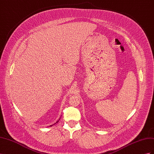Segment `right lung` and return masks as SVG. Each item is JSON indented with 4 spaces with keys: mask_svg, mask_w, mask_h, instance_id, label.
I'll return each instance as SVG.
<instances>
[{
    "mask_svg": "<svg viewBox=\"0 0 154 154\" xmlns=\"http://www.w3.org/2000/svg\"><path fill=\"white\" fill-rule=\"evenodd\" d=\"M56 123H55V124H56ZM52 125H50V126L51 127V126H52Z\"/></svg>",
    "mask_w": 154,
    "mask_h": 154,
    "instance_id": "obj_1",
    "label": "right lung"
}]
</instances>
